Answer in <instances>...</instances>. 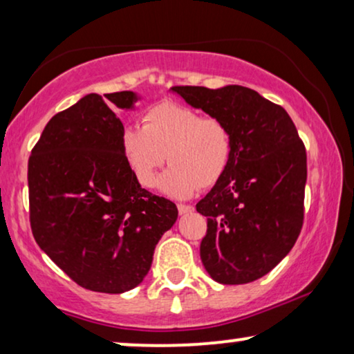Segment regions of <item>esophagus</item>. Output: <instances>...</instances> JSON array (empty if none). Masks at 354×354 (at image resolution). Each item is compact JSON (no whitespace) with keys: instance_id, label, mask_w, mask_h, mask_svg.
I'll list each match as a JSON object with an SVG mask.
<instances>
[{"instance_id":"obj_1","label":"esophagus","mask_w":354,"mask_h":354,"mask_svg":"<svg viewBox=\"0 0 354 354\" xmlns=\"http://www.w3.org/2000/svg\"><path fill=\"white\" fill-rule=\"evenodd\" d=\"M177 209L180 214H188V212H193L195 211V207L190 206V205H177Z\"/></svg>"}]
</instances>
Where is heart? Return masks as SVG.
<instances>
[{"instance_id":"heart-1","label":"heart","mask_w":354,"mask_h":354,"mask_svg":"<svg viewBox=\"0 0 354 354\" xmlns=\"http://www.w3.org/2000/svg\"><path fill=\"white\" fill-rule=\"evenodd\" d=\"M120 149L135 180L145 188L154 187L167 159L172 167L159 188L183 200L198 187L209 188L224 177L234 154V137L219 118H205L188 106L161 101L142 114V129L124 130Z\"/></svg>"}]
</instances>
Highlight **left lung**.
Instances as JSON below:
<instances>
[{"mask_svg": "<svg viewBox=\"0 0 354 354\" xmlns=\"http://www.w3.org/2000/svg\"><path fill=\"white\" fill-rule=\"evenodd\" d=\"M172 91L224 120L234 137L229 169L196 205L207 217L203 266L224 285L258 280L290 253L303 227L308 169L297 127L282 106L246 86Z\"/></svg>", "mask_w": 354, "mask_h": 354, "instance_id": "8db88e82", "label": "left lung"}]
</instances>
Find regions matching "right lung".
<instances>
[{
  "label": "right lung",
  "instance_id": "right-lung-1",
  "mask_svg": "<svg viewBox=\"0 0 354 354\" xmlns=\"http://www.w3.org/2000/svg\"><path fill=\"white\" fill-rule=\"evenodd\" d=\"M138 96L90 93L53 115L28 158L30 227L38 246L80 287L124 293L142 283L177 206L135 180L114 108Z\"/></svg>",
  "mask_w": 354,
  "mask_h": 354
}]
</instances>
